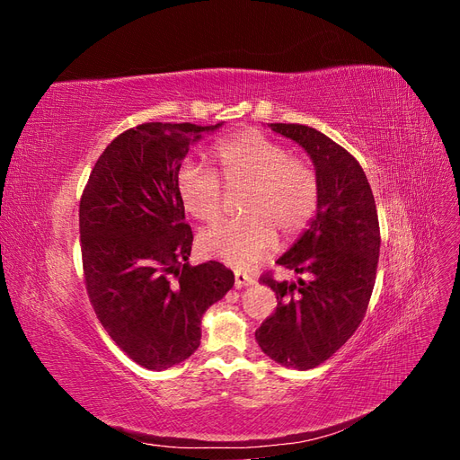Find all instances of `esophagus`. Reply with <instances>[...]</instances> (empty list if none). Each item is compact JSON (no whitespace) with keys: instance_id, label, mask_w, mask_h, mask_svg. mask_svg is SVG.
<instances>
[{"instance_id":"obj_1","label":"esophagus","mask_w":460,"mask_h":460,"mask_svg":"<svg viewBox=\"0 0 460 460\" xmlns=\"http://www.w3.org/2000/svg\"><path fill=\"white\" fill-rule=\"evenodd\" d=\"M252 284H255L253 276H249L247 272H242V270H234V286L235 288L242 289V288L252 286Z\"/></svg>"}]
</instances>
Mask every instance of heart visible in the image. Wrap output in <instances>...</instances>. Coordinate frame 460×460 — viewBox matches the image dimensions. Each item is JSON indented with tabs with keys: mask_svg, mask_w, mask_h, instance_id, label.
Instances as JSON below:
<instances>
[{
	"mask_svg": "<svg viewBox=\"0 0 460 460\" xmlns=\"http://www.w3.org/2000/svg\"><path fill=\"white\" fill-rule=\"evenodd\" d=\"M215 153L226 184L247 188L240 201L243 217L205 228L199 249L207 257L247 269L276 243V230L294 238L307 228L318 205V178L309 163L291 159L284 146L253 128L222 140ZM176 191L193 218L213 220L220 213L222 184L211 166L184 161Z\"/></svg>",
	"mask_w": 460,
	"mask_h": 460,
	"instance_id": "obj_1",
	"label": "heart"
}]
</instances>
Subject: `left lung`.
<instances>
[{
    "label": "left lung",
    "mask_w": 460,
    "mask_h": 460,
    "mask_svg": "<svg viewBox=\"0 0 460 460\" xmlns=\"http://www.w3.org/2000/svg\"><path fill=\"white\" fill-rule=\"evenodd\" d=\"M314 164L318 205L309 226L276 262L309 282L262 276L278 299L255 332L274 363L309 370L324 363L363 323L380 257L378 213L365 171L341 146L305 124H269Z\"/></svg>",
    "instance_id": "8db88e82"
}]
</instances>
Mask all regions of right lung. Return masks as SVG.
I'll return each mask as SVG.
<instances>
[{
  "instance_id": "add662e5",
  "label": "right lung",
  "mask_w": 460,
  "mask_h": 460,
  "mask_svg": "<svg viewBox=\"0 0 460 460\" xmlns=\"http://www.w3.org/2000/svg\"><path fill=\"white\" fill-rule=\"evenodd\" d=\"M222 124L146 122L122 132L82 193V264L93 311L111 340L147 370L196 353L205 311L234 286L222 262H188L193 234L176 191L190 147Z\"/></svg>"
}]
</instances>
